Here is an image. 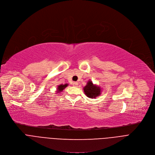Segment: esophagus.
<instances>
[{
    "mask_svg": "<svg viewBox=\"0 0 155 155\" xmlns=\"http://www.w3.org/2000/svg\"><path fill=\"white\" fill-rule=\"evenodd\" d=\"M78 82H74V86H75V87H78Z\"/></svg>",
    "mask_w": 155,
    "mask_h": 155,
    "instance_id": "34e87169",
    "label": "esophagus"
}]
</instances>
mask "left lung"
Returning a JSON list of instances; mask_svg holds the SVG:
<instances>
[{"mask_svg": "<svg viewBox=\"0 0 155 155\" xmlns=\"http://www.w3.org/2000/svg\"><path fill=\"white\" fill-rule=\"evenodd\" d=\"M84 90L85 95L88 98H95V97L99 96L100 94L101 89L99 87L94 85L90 80L87 83V85L84 88Z\"/></svg>", "mask_w": 155, "mask_h": 155, "instance_id": "obj_1", "label": "left lung"}]
</instances>
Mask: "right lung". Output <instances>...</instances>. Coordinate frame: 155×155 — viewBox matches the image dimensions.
Segmentation results:
<instances>
[{"mask_svg": "<svg viewBox=\"0 0 155 155\" xmlns=\"http://www.w3.org/2000/svg\"><path fill=\"white\" fill-rule=\"evenodd\" d=\"M67 85H68V84H65V85H60L58 87V88H57V93H58V92H60V91H61L62 90H64V88H65L67 87Z\"/></svg>", "mask_w": 155, "mask_h": 155, "instance_id": "add662e5", "label": "right lung"}]
</instances>
